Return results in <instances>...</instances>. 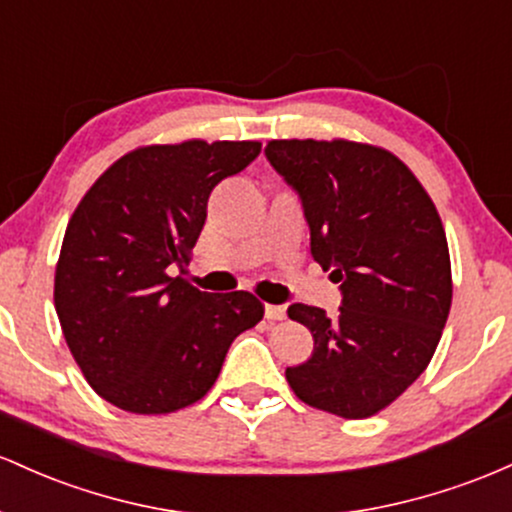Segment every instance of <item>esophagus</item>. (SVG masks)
<instances>
[{
    "mask_svg": "<svg viewBox=\"0 0 512 512\" xmlns=\"http://www.w3.org/2000/svg\"><path fill=\"white\" fill-rule=\"evenodd\" d=\"M285 307L283 304H266V319L268 321H283L285 319Z\"/></svg>",
    "mask_w": 512,
    "mask_h": 512,
    "instance_id": "obj_1",
    "label": "esophagus"
}]
</instances>
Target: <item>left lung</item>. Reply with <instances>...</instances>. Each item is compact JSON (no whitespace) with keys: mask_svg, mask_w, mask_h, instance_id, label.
<instances>
[{"mask_svg":"<svg viewBox=\"0 0 512 512\" xmlns=\"http://www.w3.org/2000/svg\"><path fill=\"white\" fill-rule=\"evenodd\" d=\"M268 162L300 195L312 256L341 283L336 317L290 304L314 353L285 377L304 404L375 416L426 370L452 304L445 229L426 188L382 147L271 140Z\"/></svg>","mask_w":512,"mask_h":512,"instance_id":"obj_1","label":"left lung"}]
</instances>
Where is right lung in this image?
<instances>
[{
    "label": "right lung",
    "instance_id": "obj_1",
    "mask_svg": "<svg viewBox=\"0 0 512 512\" xmlns=\"http://www.w3.org/2000/svg\"><path fill=\"white\" fill-rule=\"evenodd\" d=\"M261 142L149 145L108 166L74 210L55 268L62 333L96 394L171 413L210 392L229 346L263 319L251 292L210 295L171 271L191 261L212 188Z\"/></svg>",
    "mask_w": 512,
    "mask_h": 512
}]
</instances>
